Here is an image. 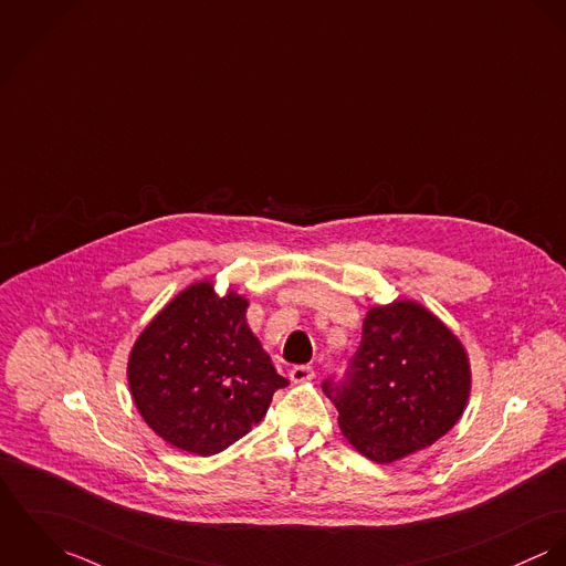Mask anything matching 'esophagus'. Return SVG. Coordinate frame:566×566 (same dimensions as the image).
Instances as JSON below:
<instances>
[{"instance_id": "1", "label": "esophagus", "mask_w": 566, "mask_h": 566, "mask_svg": "<svg viewBox=\"0 0 566 566\" xmlns=\"http://www.w3.org/2000/svg\"><path fill=\"white\" fill-rule=\"evenodd\" d=\"M291 379L295 381V384H302V381H308V379H313L314 369L313 367H308V365H295L293 369H291Z\"/></svg>"}]
</instances>
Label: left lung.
Listing matches in <instances>:
<instances>
[{"instance_id":"1","label":"left lung","mask_w":566,"mask_h":566,"mask_svg":"<svg viewBox=\"0 0 566 566\" xmlns=\"http://www.w3.org/2000/svg\"><path fill=\"white\" fill-rule=\"evenodd\" d=\"M347 440L386 464L444 437L471 390L460 340L415 302L371 308L360 347L340 379L323 381Z\"/></svg>"}]
</instances>
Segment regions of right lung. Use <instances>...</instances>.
<instances>
[{
  "instance_id": "1",
  "label": "right lung",
  "mask_w": 566,
  "mask_h": 566,
  "mask_svg": "<svg viewBox=\"0 0 566 566\" xmlns=\"http://www.w3.org/2000/svg\"><path fill=\"white\" fill-rule=\"evenodd\" d=\"M248 300L192 284L143 329L127 379L145 423L167 442L212 455L243 439L289 384L245 321Z\"/></svg>"
}]
</instances>
